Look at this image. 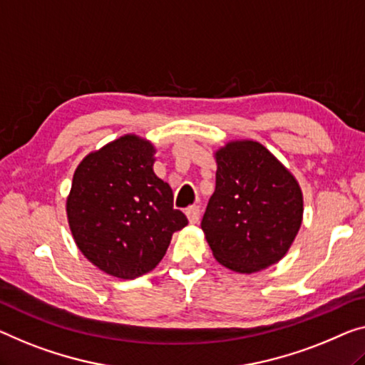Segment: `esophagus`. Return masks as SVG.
Segmentation results:
<instances>
[{
	"label": "esophagus",
	"mask_w": 365,
	"mask_h": 365,
	"mask_svg": "<svg viewBox=\"0 0 365 365\" xmlns=\"http://www.w3.org/2000/svg\"><path fill=\"white\" fill-rule=\"evenodd\" d=\"M187 216H188V221L192 222V225H195V222H198L200 221V216H201L200 206H190V208L187 210Z\"/></svg>",
	"instance_id": "obj_1"
}]
</instances>
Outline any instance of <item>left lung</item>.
Wrapping results in <instances>:
<instances>
[{
    "instance_id": "obj_1",
    "label": "left lung",
    "mask_w": 365,
    "mask_h": 365,
    "mask_svg": "<svg viewBox=\"0 0 365 365\" xmlns=\"http://www.w3.org/2000/svg\"><path fill=\"white\" fill-rule=\"evenodd\" d=\"M216 188L201 220L215 259L252 274L284 257L303 217L300 185L255 140H231L216 150Z\"/></svg>"
}]
</instances>
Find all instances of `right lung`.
I'll use <instances>...</instances> for the list:
<instances>
[{
    "label": "right lung",
    "mask_w": 365,
    "mask_h": 365,
    "mask_svg": "<svg viewBox=\"0 0 365 365\" xmlns=\"http://www.w3.org/2000/svg\"><path fill=\"white\" fill-rule=\"evenodd\" d=\"M154 154L149 140L126 134L86 155L73 173L70 231L81 254L118 279L155 269L173 232L188 225L173 208L170 185L154 173Z\"/></svg>",
    "instance_id": "right-lung-1"
}]
</instances>
